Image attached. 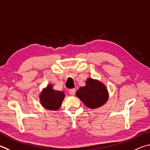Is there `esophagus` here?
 <instances>
[{"label":"esophagus","mask_w":150,"mask_h":150,"mask_svg":"<svg viewBox=\"0 0 150 150\" xmlns=\"http://www.w3.org/2000/svg\"><path fill=\"white\" fill-rule=\"evenodd\" d=\"M69 93L70 94V95H71V96H74L75 94V89H70L69 91Z\"/></svg>","instance_id":"1"}]
</instances>
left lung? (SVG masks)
<instances>
[{
	"label": "left lung",
	"mask_w": 150,
	"mask_h": 150,
	"mask_svg": "<svg viewBox=\"0 0 150 150\" xmlns=\"http://www.w3.org/2000/svg\"><path fill=\"white\" fill-rule=\"evenodd\" d=\"M85 83V86L80 87L76 92V96L87 108L94 110L100 108L108 102L109 92L102 82L89 77Z\"/></svg>",
	"instance_id": "1"
}]
</instances>
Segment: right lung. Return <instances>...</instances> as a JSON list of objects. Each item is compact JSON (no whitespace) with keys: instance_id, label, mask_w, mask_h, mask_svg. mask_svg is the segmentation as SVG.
Wrapping results in <instances>:
<instances>
[{"instance_id":"obj_1","label":"right lung","mask_w":150,"mask_h":150,"mask_svg":"<svg viewBox=\"0 0 150 150\" xmlns=\"http://www.w3.org/2000/svg\"><path fill=\"white\" fill-rule=\"evenodd\" d=\"M54 84H48L42 90L39 94L40 103L43 108L48 110L57 111L60 108L65 98L63 91H56L53 88Z\"/></svg>"}]
</instances>
